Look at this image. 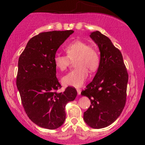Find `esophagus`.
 I'll use <instances>...</instances> for the list:
<instances>
[{
  "label": "esophagus",
  "instance_id": "1",
  "mask_svg": "<svg viewBox=\"0 0 145 145\" xmlns=\"http://www.w3.org/2000/svg\"><path fill=\"white\" fill-rule=\"evenodd\" d=\"M76 91H77L78 95H80V93H81V89H76Z\"/></svg>",
  "mask_w": 145,
  "mask_h": 145
}]
</instances>
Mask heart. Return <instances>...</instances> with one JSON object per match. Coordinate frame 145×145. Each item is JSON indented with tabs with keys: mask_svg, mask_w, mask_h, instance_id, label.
<instances>
[{
	"mask_svg": "<svg viewBox=\"0 0 145 145\" xmlns=\"http://www.w3.org/2000/svg\"><path fill=\"white\" fill-rule=\"evenodd\" d=\"M67 56L56 54L53 59L54 65L60 71H65L70 61L74 62V69L62 78L64 85L80 87L87 78L89 71H95L99 65V55L95 49L80 40H76L68 44L65 48Z\"/></svg>",
	"mask_w": 145,
	"mask_h": 145,
	"instance_id": "1",
	"label": "heart"
}]
</instances>
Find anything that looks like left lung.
<instances>
[{
	"instance_id": "left-lung-1",
	"label": "left lung",
	"mask_w": 145,
	"mask_h": 145,
	"mask_svg": "<svg viewBox=\"0 0 145 145\" xmlns=\"http://www.w3.org/2000/svg\"><path fill=\"white\" fill-rule=\"evenodd\" d=\"M90 37L99 48L100 61L94 78L81 92L91 104L84 120L89 127L101 129L114 123L124 108L128 74L120 50L108 37L99 31L91 33Z\"/></svg>"
}]
</instances>
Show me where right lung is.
I'll list each match as a JSON object with an SVG mask.
<instances>
[{
    "label": "right lung",
    "mask_w": 145,
    "mask_h": 145,
    "mask_svg": "<svg viewBox=\"0 0 145 145\" xmlns=\"http://www.w3.org/2000/svg\"><path fill=\"white\" fill-rule=\"evenodd\" d=\"M74 31H49L33 37L18 60L16 85L29 119L41 127L55 129L65 120L66 104L77 96L75 88L64 92L56 76L53 59Z\"/></svg>",
    "instance_id": "1"
}]
</instances>
